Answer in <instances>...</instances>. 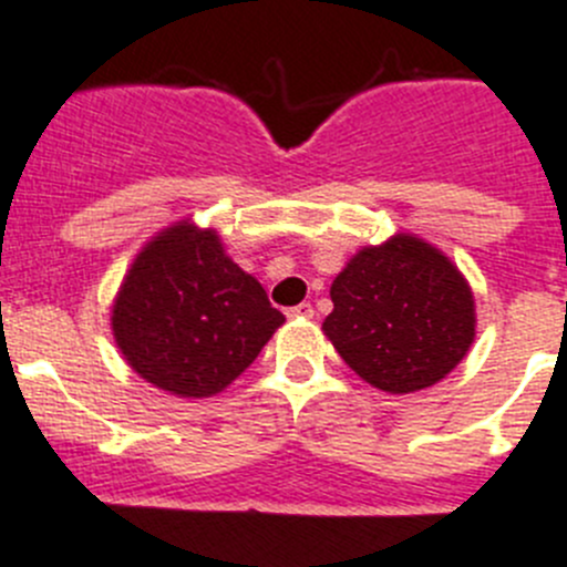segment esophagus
<instances>
[{"label": "esophagus", "mask_w": 567, "mask_h": 567, "mask_svg": "<svg viewBox=\"0 0 567 567\" xmlns=\"http://www.w3.org/2000/svg\"><path fill=\"white\" fill-rule=\"evenodd\" d=\"M288 319H313V305L301 301L296 308H288Z\"/></svg>", "instance_id": "1"}]
</instances>
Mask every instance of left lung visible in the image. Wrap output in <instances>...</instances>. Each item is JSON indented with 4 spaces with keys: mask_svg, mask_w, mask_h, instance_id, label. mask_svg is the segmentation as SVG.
<instances>
[{
    "mask_svg": "<svg viewBox=\"0 0 567 567\" xmlns=\"http://www.w3.org/2000/svg\"><path fill=\"white\" fill-rule=\"evenodd\" d=\"M324 319L338 355L374 389H427L451 372L475 336L473 293L451 259L400 235L363 248L330 288Z\"/></svg>",
    "mask_w": 567,
    "mask_h": 567,
    "instance_id": "obj_1",
    "label": "left lung"
}]
</instances>
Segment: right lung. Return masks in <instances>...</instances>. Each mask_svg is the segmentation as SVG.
Wrapping results in <instances>:
<instances>
[{"instance_id": "1", "label": "right lung", "mask_w": 567, "mask_h": 567, "mask_svg": "<svg viewBox=\"0 0 567 567\" xmlns=\"http://www.w3.org/2000/svg\"><path fill=\"white\" fill-rule=\"evenodd\" d=\"M285 316L224 254L215 231L173 226L136 257L114 301V338L136 374L209 396L251 367Z\"/></svg>"}]
</instances>
